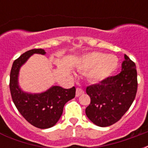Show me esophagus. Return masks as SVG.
<instances>
[{"instance_id":"1","label":"esophagus","mask_w":148,"mask_h":148,"mask_svg":"<svg viewBox=\"0 0 148 148\" xmlns=\"http://www.w3.org/2000/svg\"><path fill=\"white\" fill-rule=\"evenodd\" d=\"M82 93H84L83 90H82L81 88H77V90H76V97H79Z\"/></svg>"}]
</instances>
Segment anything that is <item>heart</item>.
Segmentation results:
<instances>
[{"mask_svg":"<svg viewBox=\"0 0 148 148\" xmlns=\"http://www.w3.org/2000/svg\"><path fill=\"white\" fill-rule=\"evenodd\" d=\"M117 58L102 52H92L81 59L80 68L89 71L88 77L93 82L105 80L116 69Z\"/></svg>","mask_w":148,"mask_h":148,"instance_id":"heart-1","label":"heart"}]
</instances>
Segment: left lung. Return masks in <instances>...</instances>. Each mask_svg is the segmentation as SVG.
<instances>
[{"label": "left lung", "mask_w": 148, "mask_h": 148, "mask_svg": "<svg viewBox=\"0 0 148 148\" xmlns=\"http://www.w3.org/2000/svg\"><path fill=\"white\" fill-rule=\"evenodd\" d=\"M137 86L136 64L124 55L120 74L86 87V93L91 100L86 109L87 117L100 127L115 124L132 106Z\"/></svg>", "instance_id": "obj_1"}]
</instances>
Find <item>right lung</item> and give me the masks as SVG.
I'll return each mask as SVG.
<instances>
[{
    "instance_id": "1",
    "label": "right lung",
    "mask_w": 148,
    "mask_h": 148,
    "mask_svg": "<svg viewBox=\"0 0 148 148\" xmlns=\"http://www.w3.org/2000/svg\"><path fill=\"white\" fill-rule=\"evenodd\" d=\"M35 53L44 55L43 49H32L16 58L10 72L9 88L14 105L24 118L33 126L39 128L53 127L61 117L63 107L68 101L75 97L76 89H63L53 86L44 93L29 94L22 92L18 86V73L31 55Z\"/></svg>"
}]
</instances>
